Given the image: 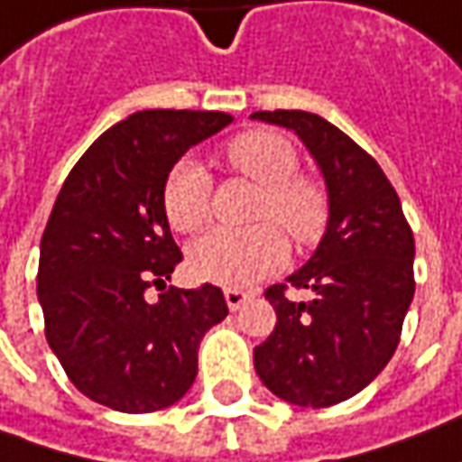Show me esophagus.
Masks as SVG:
<instances>
[{
    "instance_id": "34e87169",
    "label": "esophagus",
    "mask_w": 462,
    "mask_h": 462,
    "mask_svg": "<svg viewBox=\"0 0 462 462\" xmlns=\"http://www.w3.org/2000/svg\"><path fill=\"white\" fill-rule=\"evenodd\" d=\"M225 301H227V307L232 311H237L247 301V294L240 291V289H225Z\"/></svg>"
}]
</instances>
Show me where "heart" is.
I'll use <instances>...</instances> for the list:
<instances>
[{
  "label": "heart",
  "instance_id": "b5f03b06",
  "mask_svg": "<svg viewBox=\"0 0 462 462\" xmlns=\"http://www.w3.org/2000/svg\"><path fill=\"white\" fill-rule=\"evenodd\" d=\"M232 171L261 186L253 217L261 225L247 230L217 227L189 247V271L199 281L245 289L286 263L289 243L314 247L329 225V197L317 179L299 173V152L289 137L273 130H250L225 145ZM163 215L176 232L201 230L212 215V176L194 158H181L163 181ZM276 221L275 226L273 222Z\"/></svg>",
  "mask_w": 462,
  "mask_h": 462
}]
</instances>
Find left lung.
Segmentation results:
<instances>
[{
    "label": "left lung",
    "instance_id": "1",
    "mask_svg": "<svg viewBox=\"0 0 462 462\" xmlns=\"http://www.w3.org/2000/svg\"><path fill=\"white\" fill-rule=\"evenodd\" d=\"M294 130L322 168L329 225L304 268L265 289L273 332L255 347V371L283 402L340 404L393 356L414 296V235L386 173L356 140L301 109L255 112ZM310 288V302L288 296Z\"/></svg>",
    "mask_w": 462,
    "mask_h": 462
}]
</instances>
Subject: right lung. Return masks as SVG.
<instances>
[{"mask_svg": "<svg viewBox=\"0 0 462 462\" xmlns=\"http://www.w3.org/2000/svg\"><path fill=\"white\" fill-rule=\"evenodd\" d=\"M227 112L145 109L94 140L60 186L41 240L45 337L71 383L97 404L145 414L176 404L197 378L204 332L227 317L222 289L148 299L181 263L163 215V181Z\"/></svg>", "mask_w": 462, "mask_h": 462, "instance_id": "right-lung-1", "label": "right lung"}]
</instances>
